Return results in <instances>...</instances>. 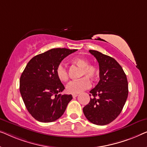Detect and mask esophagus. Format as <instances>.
I'll return each mask as SVG.
<instances>
[{"label": "esophagus", "instance_id": "34e87169", "mask_svg": "<svg viewBox=\"0 0 147 147\" xmlns=\"http://www.w3.org/2000/svg\"><path fill=\"white\" fill-rule=\"evenodd\" d=\"M78 94H73L72 95V97H73L74 98H76V97H78Z\"/></svg>", "mask_w": 147, "mask_h": 147}]
</instances>
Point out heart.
Returning a JSON list of instances; mask_svg holds the SVG:
<instances>
[{
	"label": "heart",
	"instance_id": "obj_1",
	"mask_svg": "<svg viewBox=\"0 0 147 147\" xmlns=\"http://www.w3.org/2000/svg\"><path fill=\"white\" fill-rule=\"evenodd\" d=\"M71 62L81 67L80 77L82 79L70 82L66 86L67 93L77 94L91 86L89 79L95 80L98 76L99 71L95 65L89 64V61L84 58H77L72 59ZM56 75L61 82H66L69 78L68 71L66 67L63 64H59L56 68Z\"/></svg>",
	"mask_w": 147,
	"mask_h": 147
}]
</instances>
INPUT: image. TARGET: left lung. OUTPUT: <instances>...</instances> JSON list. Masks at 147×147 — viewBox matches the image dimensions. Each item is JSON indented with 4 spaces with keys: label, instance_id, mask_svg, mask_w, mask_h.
Returning <instances> with one entry per match:
<instances>
[{
    "label": "left lung",
    "instance_id": "left-lung-1",
    "mask_svg": "<svg viewBox=\"0 0 147 147\" xmlns=\"http://www.w3.org/2000/svg\"><path fill=\"white\" fill-rule=\"evenodd\" d=\"M89 52L98 61L100 80L89 91V96L93 97L83 111L91 123L105 125L115 119L124 107L128 97V82L122 67L114 58L96 50Z\"/></svg>",
    "mask_w": 147,
    "mask_h": 147
}]
</instances>
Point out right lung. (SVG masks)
Instances as JSON below:
<instances>
[{
  "label": "right lung",
  "mask_w": 147,
  "mask_h": 147,
  "mask_svg": "<svg viewBox=\"0 0 147 147\" xmlns=\"http://www.w3.org/2000/svg\"><path fill=\"white\" fill-rule=\"evenodd\" d=\"M77 50L54 48L38 54L27 63L20 79V91L28 111L43 123L56 121L63 114L71 95H61L65 89L56 68L65 57Z\"/></svg>",
  "instance_id": "1"
}]
</instances>
